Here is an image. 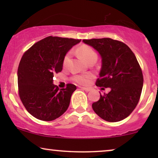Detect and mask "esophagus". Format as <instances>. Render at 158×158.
Listing matches in <instances>:
<instances>
[{
    "label": "esophagus",
    "instance_id": "34e87169",
    "mask_svg": "<svg viewBox=\"0 0 158 158\" xmlns=\"http://www.w3.org/2000/svg\"><path fill=\"white\" fill-rule=\"evenodd\" d=\"M81 89L84 90H85V91H87V92L90 91V88H85V87H81Z\"/></svg>",
    "mask_w": 158,
    "mask_h": 158
}]
</instances>
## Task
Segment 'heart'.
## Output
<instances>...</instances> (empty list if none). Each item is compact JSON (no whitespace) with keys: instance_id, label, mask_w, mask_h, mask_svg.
Segmentation results:
<instances>
[{"instance_id":"1","label":"heart","mask_w":158,"mask_h":158,"mask_svg":"<svg viewBox=\"0 0 158 158\" xmlns=\"http://www.w3.org/2000/svg\"><path fill=\"white\" fill-rule=\"evenodd\" d=\"M77 52L80 55L82 56L83 60L86 62H88L90 60L93 59H96L98 57L97 53L95 52L94 49L91 47L88 46V45H82L77 49ZM71 56V52H69L64 56L63 60H62V65L64 68H67L70 62ZM93 78V75L90 73H85V74H81V75H75L73 77V81L75 83L80 84V85H87L91 81Z\"/></svg>"}]
</instances>
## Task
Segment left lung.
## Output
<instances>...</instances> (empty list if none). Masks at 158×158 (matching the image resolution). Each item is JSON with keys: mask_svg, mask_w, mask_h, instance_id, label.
I'll return each instance as SVG.
<instances>
[{"mask_svg": "<svg viewBox=\"0 0 158 158\" xmlns=\"http://www.w3.org/2000/svg\"><path fill=\"white\" fill-rule=\"evenodd\" d=\"M100 54L102 60L96 85L110 88L92 104L97 115L116 122L130 115L139 102L143 86L142 69L131 49L124 42L110 38L83 40Z\"/></svg>", "mask_w": 158, "mask_h": 158, "instance_id": "1", "label": "left lung"}]
</instances>
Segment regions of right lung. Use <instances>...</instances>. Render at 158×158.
<instances>
[{
	"instance_id": "1",
	"label": "right lung",
	"mask_w": 158,
	"mask_h": 158,
	"mask_svg": "<svg viewBox=\"0 0 158 158\" xmlns=\"http://www.w3.org/2000/svg\"><path fill=\"white\" fill-rule=\"evenodd\" d=\"M81 40L49 36L23 53L18 68L20 99L29 113L42 121L55 120L67 111L76 86L68 83L59 89L53 77L62 70L69 49Z\"/></svg>"
}]
</instances>
